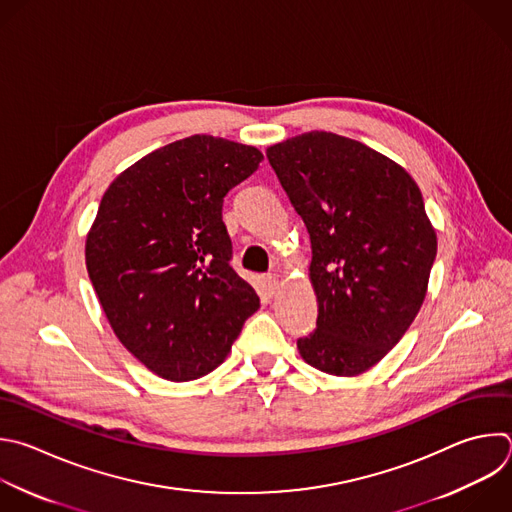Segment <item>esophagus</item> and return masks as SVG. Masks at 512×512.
Masks as SVG:
<instances>
[{"label": "esophagus", "instance_id": "obj_1", "mask_svg": "<svg viewBox=\"0 0 512 512\" xmlns=\"http://www.w3.org/2000/svg\"><path fill=\"white\" fill-rule=\"evenodd\" d=\"M263 287L269 295H275L279 289V279L275 275H267V277H263Z\"/></svg>", "mask_w": 512, "mask_h": 512}]
</instances>
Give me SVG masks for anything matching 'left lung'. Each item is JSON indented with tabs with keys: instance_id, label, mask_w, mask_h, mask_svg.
I'll list each match as a JSON object with an SVG mask.
<instances>
[{
	"instance_id": "obj_1",
	"label": "left lung",
	"mask_w": 512,
	"mask_h": 512,
	"mask_svg": "<svg viewBox=\"0 0 512 512\" xmlns=\"http://www.w3.org/2000/svg\"><path fill=\"white\" fill-rule=\"evenodd\" d=\"M311 239L317 327L297 339L319 372L376 366L412 325L436 257V231L408 170L346 136L311 130L267 146Z\"/></svg>"
}]
</instances>
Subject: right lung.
Instances as JSON below:
<instances>
[{
	"label": "right lung",
	"mask_w": 512,
	"mask_h": 512,
	"mask_svg": "<svg viewBox=\"0 0 512 512\" xmlns=\"http://www.w3.org/2000/svg\"><path fill=\"white\" fill-rule=\"evenodd\" d=\"M259 148L211 134L160 146L110 183L86 235V267L120 344L152 374L189 382L219 368L255 289L229 265L225 195Z\"/></svg>",
	"instance_id": "1"
}]
</instances>
